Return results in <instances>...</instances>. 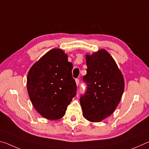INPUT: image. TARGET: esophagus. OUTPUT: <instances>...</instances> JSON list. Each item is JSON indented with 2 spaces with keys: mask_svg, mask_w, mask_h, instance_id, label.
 I'll return each instance as SVG.
<instances>
[{
  "mask_svg": "<svg viewBox=\"0 0 149 149\" xmlns=\"http://www.w3.org/2000/svg\"><path fill=\"white\" fill-rule=\"evenodd\" d=\"M79 79L77 78V79H75V84H76L77 86H78V85H79Z\"/></svg>",
  "mask_w": 149,
  "mask_h": 149,
  "instance_id": "obj_1",
  "label": "esophagus"
}]
</instances>
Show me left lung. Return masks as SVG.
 <instances>
[{
    "instance_id": "obj_1",
    "label": "left lung",
    "mask_w": 149,
    "mask_h": 149,
    "mask_svg": "<svg viewBox=\"0 0 149 149\" xmlns=\"http://www.w3.org/2000/svg\"><path fill=\"white\" fill-rule=\"evenodd\" d=\"M87 74L84 80L87 89L79 102L83 115L88 121L100 122L114 112L124 91L122 72L105 49L86 54Z\"/></svg>"
}]
</instances>
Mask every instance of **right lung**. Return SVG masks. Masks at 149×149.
Here are the masks:
<instances>
[{
	"mask_svg": "<svg viewBox=\"0 0 149 149\" xmlns=\"http://www.w3.org/2000/svg\"><path fill=\"white\" fill-rule=\"evenodd\" d=\"M72 69L68 54L56 48L44 54L29 70L27 92L34 108L41 116L56 120L65 115L76 94Z\"/></svg>",
	"mask_w": 149,
	"mask_h": 149,
	"instance_id": "add662e5",
	"label": "right lung"
}]
</instances>
